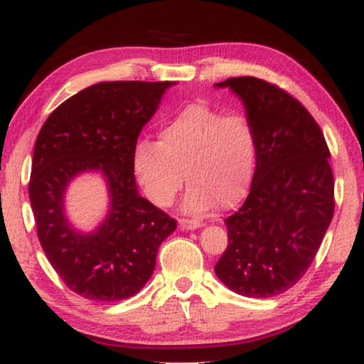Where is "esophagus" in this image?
Masks as SVG:
<instances>
[{
  "mask_svg": "<svg viewBox=\"0 0 364 364\" xmlns=\"http://www.w3.org/2000/svg\"><path fill=\"white\" fill-rule=\"evenodd\" d=\"M202 225V221H199V220H189V218H180V228L181 230H186V231H189V230H196V228H200Z\"/></svg>",
  "mask_w": 364,
  "mask_h": 364,
  "instance_id": "esophagus-1",
  "label": "esophagus"
}]
</instances>
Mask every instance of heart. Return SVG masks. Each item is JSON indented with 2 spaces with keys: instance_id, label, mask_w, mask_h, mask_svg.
<instances>
[{
  "instance_id": "obj_1",
  "label": "heart",
  "mask_w": 364,
  "mask_h": 364,
  "mask_svg": "<svg viewBox=\"0 0 364 364\" xmlns=\"http://www.w3.org/2000/svg\"><path fill=\"white\" fill-rule=\"evenodd\" d=\"M258 141L244 114H225L207 104H189L160 127L159 143L139 139L133 171L152 204L168 207L191 184L184 208L205 213L230 208L244 199L257 164Z\"/></svg>"
}]
</instances>
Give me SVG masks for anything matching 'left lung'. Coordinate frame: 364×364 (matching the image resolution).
Wrapping results in <instances>:
<instances>
[{
  "instance_id": "8db88e82",
  "label": "left lung",
  "mask_w": 364,
  "mask_h": 364,
  "mask_svg": "<svg viewBox=\"0 0 364 364\" xmlns=\"http://www.w3.org/2000/svg\"><path fill=\"white\" fill-rule=\"evenodd\" d=\"M217 86L244 101L258 152L247 199L225 220L228 247L215 273L236 294L274 297L306 273L334 215L329 147L304 104L278 85L234 77Z\"/></svg>"
}]
</instances>
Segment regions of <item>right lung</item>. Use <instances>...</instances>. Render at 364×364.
<instances>
[{
  "instance_id": "right-lung-1",
  "label": "right lung",
  "mask_w": 364,
  "mask_h": 364,
  "mask_svg": "<svg viewBox=\"0 0 364 364\" xmlns=\"http://www.w3.org/2000/svg\"><path fill=\"white\" fill-rule=\"evenodd\" d=\"M171 82H102L64 101L35 143L28 197L36 236L64 284L82 297L119 301L144 287L176 220L138 194L133 149ZM107 176L111 210L80 235L63 215L66 184L82 171Z\"/></svg>"
}]
</instances>
